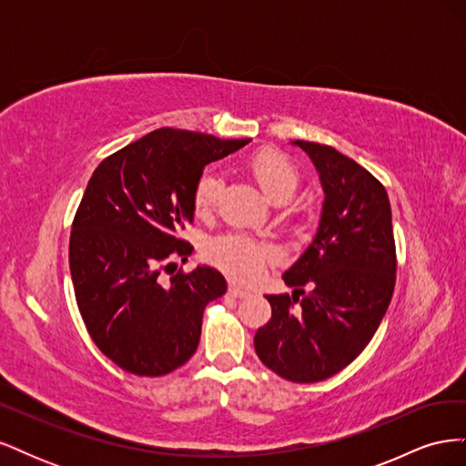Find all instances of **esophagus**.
Returning <instances> with one entry per match:
<instances>
[{
    "label": "esophagus",
    "instance_id": "1",
    "mask_svg": "<svg viewBox=\"0 0 466 466\" xmlns=\"http://www.w3.org/2000/svg\"><path fill=\"white\" fill-rule=\"evenodd\" d=\"M229 293L233 295V298H238V299H245V298H248V295H250L247 289L238 288V286H235V284L229 286Z\"/></svg>",
    "mask_w": 466,
    "mask_h": 466
}]
</instances>
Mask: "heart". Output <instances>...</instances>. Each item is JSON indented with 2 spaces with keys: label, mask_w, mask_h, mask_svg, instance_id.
Masks as SVG:
<instances>
[{
  "label": "heart",
  "mask_w": 466,
  "mask_h": 466,
  "mask_svg": "<svg viewBox=\"0 0 466 466\" xmlns=\"http://www.w3.org/2000/svg\"><path fill=\"white\" fill-rule=\"evenodd\" d=\"M247 167L264 194L274 202H286L298 188V168L284 153L276 149L257 151L248 159ZM219 192L221 177L216 171H206L196 180L192 192L196 214H209L218 204ZM208 258L231 278L250 281L260 276L264 264L272 258V248L243 235H223L208 245Z\"/></svg>",
  "instance_id": "1"
}]
</instances>
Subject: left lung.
<instances>
[{
  "instance_id": "left-lung-1",
  "label": "left lung",
  "mask_w": 466,
  "mask_h": 466,
  "mask_svg": "<svg viewBox=\"0 0 466 466\" xmlns=\"http://www.w3.org/2000/svg\"><path fill=\"white\" fill-rule=\"evenodd\" d=\"M291 144L311 157L324 202L313 243L281 276L293 293L266 295L272 319L257 330L255 350L279 377L317 383L370 344L392 298L397 250L385 187L330 146Z\"/></svg>"
}]
</instances>
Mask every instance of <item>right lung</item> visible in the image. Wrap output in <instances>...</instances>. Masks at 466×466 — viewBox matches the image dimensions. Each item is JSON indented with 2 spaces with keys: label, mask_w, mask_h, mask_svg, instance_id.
<instances>
[{
  "label": "right lung",
  "mask_w": 466,
  "mask_h": 466,
  "mask_svg": "<svg viewBox=\"0 0 466 466\" xmlns=\"http://www.w3.org/2000/svg\"><path fill=\"white\" fill-rule=\"evenodd\" d=\"M248 142L159 128L108 155L89 178L69 237V270L93 342L124 371L167 375L198 348L204 309L228 281L209 266L178 270L168 284L159 274L192 255L178 231L194 219L204 167Z\"/></svg>",
  "instance_id": "add662e5"
}]
</instances>
